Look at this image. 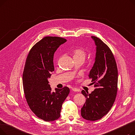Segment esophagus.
Wrapping results in <instances>:
<instances>
[{"label":"esophagus","instance_id":"1","mask_svg":"<svg viewBox=\"0 0 135 135\" xmlns=\"http://www.w3.org/2000/svg\"><path fill=\"white\" fill-rule=\"evenodd\" d=\"M72 90L73 91H74V92H78V91H79V89H78L77 88H72Z\"/></svg>","mask_w":135,"mask_h":135}]
</instances>
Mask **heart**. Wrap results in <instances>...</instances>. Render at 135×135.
Returning <instances> with one entry per match:
<instances>
[{"label": "heart", "mask_w": 135, "mask_h": 135, "mask_svg": "<svg viewBox=\"0 0 135 135\" xmlns=\"http://www.w3.org/2000/svg\"><path fill=\"white\" fill-rule=\"evenodd\" d=\"M73 57L74 59H85L86 53L84 50L81 49H76L73 50Z\"/></svg>", "instance_id": "heart-1"}]
</instances>
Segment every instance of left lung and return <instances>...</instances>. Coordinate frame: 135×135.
I'll use <instances>...</instances> for the list:
<instances>
[{
    "label": "left lung",
    "mask_w": 135,
    "mask_h": 135,
    "mask_svg": "<svg viewBox=\"0 0 135 135\" xmlns=\"http://www.w3.org/2000/svg\"><path fill=\"white\" fill-rule=\"evenodd\" d=\"M96 46V57L89 77L95 89L91 94L81 91L86 98L81 109L82 117L90 121L101 119L114 103L118 90V69L112 52L98 38L92 36Z\"/></svg>",
    "instance_id": "1"
}]
</instances>
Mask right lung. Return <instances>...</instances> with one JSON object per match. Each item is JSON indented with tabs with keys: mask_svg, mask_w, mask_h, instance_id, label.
Wrapping results in <instances>:
<instances>
[{
	"mask_svg": "<svg viewBox=\"0 0 135 135\" xmlns=\"http://www.w3.org/2000/svg\"><path fill=\"white\" fill-rule=\"evenodd\" d=\"M66 41L60 37H44L32 47L26 59L22 78L25 97L35 115L45 122L60 117L62 103L69 93L67 86L52 92L48 81L54 71V53Z\"/></svg>",
	"mask_w": 135,
	"mask_h": 135,
	"instance_id": "right-lung-1",
	"label": "right lung"
}]
</instances>
